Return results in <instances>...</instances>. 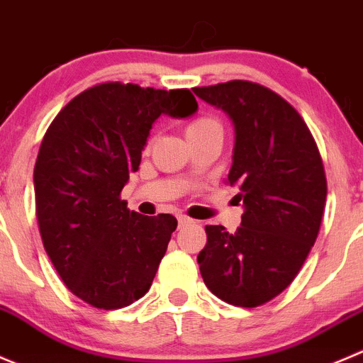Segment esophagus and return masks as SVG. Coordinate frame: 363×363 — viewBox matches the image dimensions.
Segmentation results:
<instances>
[{
	"label": "esophagus",
	"instance_id": "34e87169",
	"mask_svg": "<svg viewBox=\"0 0 363 363\" xmlns=\"http://www.w3.org/2000/svg\"><path fill=\"white\" fill-rule=\"evenodd\" d=\"M177 221H179V228H182V227H186V225H189L191 223V218H188V216H184V214H179L177 216Z\"/></svg>",
	"mask_w": 363,
	"mask_h": 363
}]
</instances>
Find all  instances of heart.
I'll return each instance as SVG.
<instances>
[{
	"label": "heart",
	"mask_w": 363,
	"mask_h": 363,
	"mask_svg": "<svg viewBox=\"0 0 363 363\" xmlns=\"http://www.w3.org/2000/svg\"><path fill=\"white\" fill-rule=\"evenodd\" d=\"M223 133L221 129V124L218 118L211 117V115H202V117L195 118L188 124L186 128V136L188 140L193 138H200V136H207V135H220Z\"/></svg>",
	"instance_id": "1"
}]
</instances>
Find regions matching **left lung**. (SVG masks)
I'll return each mask as SVG.
<instances>
[{"label":"left lung","instance_id":"1","mask_svg":"<svg viewBox=\"0 0 363 363\" xmlns=\"http://www.w3.org/2000/svg\"><path fill=\"white\" fill-rule=\"evenodd\" d=\"M193 92L234 124L228 184L245 207L232 234L207 225L200 273L220 300L259 307L296 279L318 238L326 203L321 154L300 113L262 84L234 79Z\"/></svg>","mask_w":363,"mask_h":363}]
</instances>
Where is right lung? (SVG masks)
<instances>
[{"label": "right lung", "mask_w": 363, "mask_h": 363, "mask_svg": "<svg viewBox=\"0 0 363 363\" xmlns=\"http://www.w3.org/2000/svg\"><path fill=\"white\" fill-rule=\"evenodd\" d=\"M196 108L188 88L101 83L45 131L33 170L38 230L60 279L84 303L115 311L152 286L177 220L129 211L121 191L156 118H186Z\"/></svg>", "instance_id": "obj_1"}]
</instances>
